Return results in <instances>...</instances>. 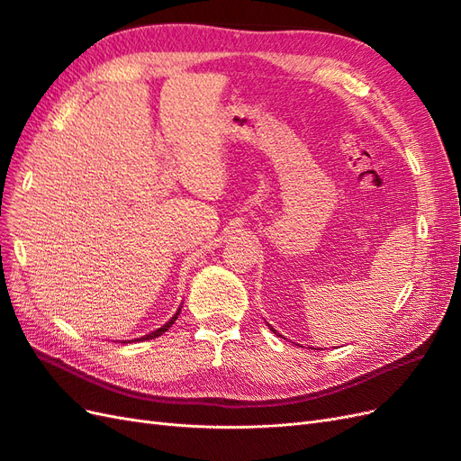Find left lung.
Segmentation results:
<instances>
[{
    "label": "left lung",
    "instance_id": "1",
    "mask_svg": "<svg viewBox=\"0 0 461 461\" xmlns=\"http://www.w3.org/2000/svg\"><path fill=\"white\" fill-rule=\"evenodd\" d=\"M271 330H273V332H275V334H276V330H275V329H271Z\"/></svg>",
    "mask_w": 461,
    "mask_h": 461
}]
</instances>
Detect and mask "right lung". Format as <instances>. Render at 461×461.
I'll use <instances>...</instances> for the list:
<instances>
[{
	"instance_id": "1",
	"label": "right lung",
	"mask_w": 461,
	"mask_h": 461,
	"mask_svg": "<svg viewBox=\"0 0 461 461\" xmlns=\"http://www.w3.org/2000/svg\"><path fill=\"white\" fill-rule=\"evenodd\" d=\"M178 313H180V308H178V312L175 313V317H171L169 321H167V323L163 325V327H159L158 330H153V332H149V334H146V337H142V340H151V339H158V337H161V334L167 330V329H169L173 323H175V321H176V317H178ZM138 340V339H136Z\"/></svg>"
}]
</instances>
